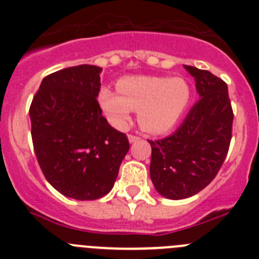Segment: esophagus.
Here are the masks:
<instances>
[{
  "label": "esophagus",
  "mask_w": 259,
  "mask_h": 259,
  "mask_svg": "<svg viewBox=\"0 0 259 259\" xmlns=\"http://www.w3.org/2000/svg\"><path fill=\"white\" fill-rule=\"evenodd\" d=\"M128 140H130V143H136V141L140 140V137L136 136V135H128Z\"/></svg>",
  "instance_id": "34e87169"
}]
</instances>
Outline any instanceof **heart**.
I'll list each match as a JSON object with an SVG mask.
<instances>
[{
    "label": "heart",
    "mask_w": 259,
    "mask_h": 259,
    "mask_svg": "<svg viewBox=\"0 0 259 259\" xmlns=\"http://www.w3.org/2000/svg\"><path fill=\"white\" fill-rule=\"evenodd\" d=\"M115 91L102 87L98 104L109 122L124 127L132 110H139L141 128L153 135H162L175 127L191 102L192 91L183 77L136 75L118 80Z\"/></svg>",
    "instance_id": "1"
}]
</instances>
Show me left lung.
Wrapping results in <instances>:
<instances>
[{
  "label": "left lung",
  "mask_w": 259,
  "mask_h": 259,
  "mask_svg": "<svg viewBox=\"0 0 259 259\" xmlns=\"http://www.w3.org/2000/svg\"><path fill=\"white\" fill-rule=\"evenodd\" d=\"M200 100L180 127L152 146L150 179L163 197L183 200L202 191L223 164L232 139L233 111L227 84L210 71L184 66Z\"/></svg>",
  "instance_id": "left-lung-1"
}]
</instances>
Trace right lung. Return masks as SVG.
<instances>
[{"mask_svg":"<svg viewBox=\"0 0 259 259\" xmlns=\"http://www.w3.org/2000/svg\"><path fill=\"white\" fill-rule=\"evenodd\" d=\"M101 71L80 65L48 75L29 107L32 143L45 179L80 201L111 191L130 149L127 136L102 115Z\"/></svg>","mask_w":259,"mask_h":259,"instance_id":"obj_1","label":"right lung"}]
</instances>
